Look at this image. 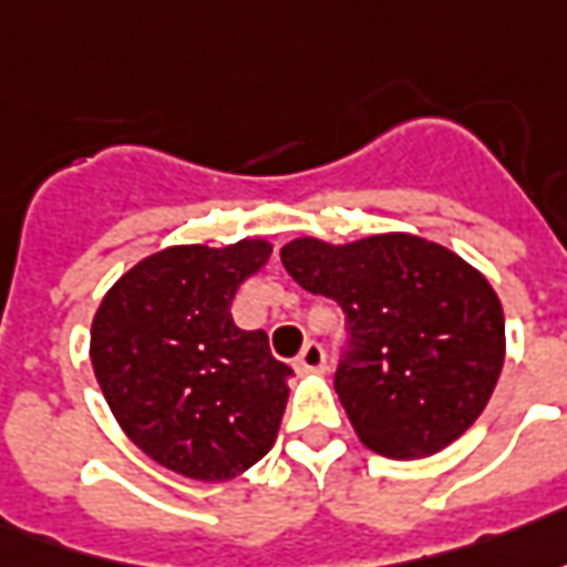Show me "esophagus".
I'll list each match as a JSON object with an SVG mask.
<instances>
[{"mask_svg": "<svg viewBox=\"0 0 567 567\" xmlns=\"http://www.w3.org/2000/svg\"><path fill=\"white\" fill-rule=\"evenodd\" d=\"M326 369V350L317 341H308L301 347L299 359H296V371L308 374V371H323Z\"/></svg>", "mask_w": 567, "mask_h": 567, "instance_id": "obj_1", "label": "esophagus"}]
</instances>
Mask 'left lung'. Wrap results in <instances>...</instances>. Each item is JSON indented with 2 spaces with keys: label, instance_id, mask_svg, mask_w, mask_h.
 <instances>
[{
  "label": "left lung",
  "instance_id": "obj_1",
  "mask_svg": "<svg viewBox=\"0 0 567 567\" xmlns=\"http://www.w3.org/2000/svg\"><path fill=\"white\" fill-rule=\"evenodd\" d=\"M301 289L341 305L350 353L334 374L357 437L386 458H423L465 435L504 365V311L489 280L411 233L280 247Z\"/></svg>",
  "mask_w": 567,
  "mask_h": 567
}]
</instances>
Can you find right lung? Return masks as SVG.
<instances>
[{
    "label": "right lung",
    "instance_id": "1",
    "mask_svg": "<svg viewBox=\"0 0 567 567\" xmlns=\"http://www.w3.org/2000/svg\"><path fill=\"white\" fill-rule=\"evenodd\" d=\"M268 256L266 238L165 247L135 262L93 317L90 362L111 414L135 447L189 481H233L278 437L292 369L229 311Z\"/></svg>",
    "mask_w": 567,
    "mask_h": 567
}]
</instances>
